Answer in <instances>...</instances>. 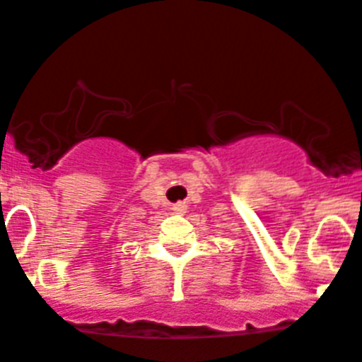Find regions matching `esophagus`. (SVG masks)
<instances>
[{
	"mask_svg": "<svg viewBox=\"0 0 362 362\" xmlns=\"http://www.w3.org/2000/svg\"><path fill=\"white\" fill-rule=\"evenodd\" d=\"M175 210H177V212H183L185 204H175Z\"/></svg>",
	"mask_w": 362,
	"mask_h": 362,
	"instance_id": "obj_1",
	"label": "esophagus"
}]
</instances>
